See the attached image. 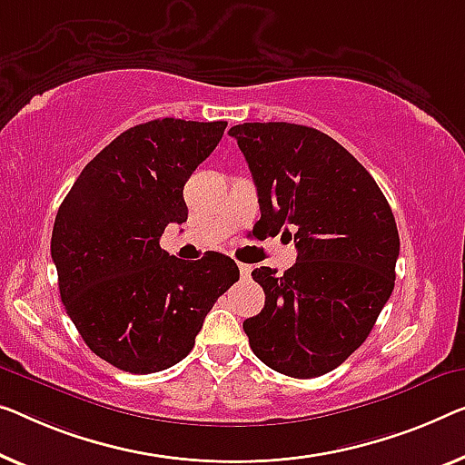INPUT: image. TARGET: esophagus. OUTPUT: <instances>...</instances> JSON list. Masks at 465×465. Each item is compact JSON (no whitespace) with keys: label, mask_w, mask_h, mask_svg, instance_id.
I'll return each instance as SVG.
<instances>
[{"label":"esophagus","mask_w":465,"mask_h":465,"mask_svg":"<svg viewBox=\"0 0 465 465\" xmlns=\"http://www.w3.org/2000/svg\"><path fill=\"white\" fill-rule=\"evenodd\" d=\"M238 269H240V275L244 277H251V272H252V267L251 265H246V262H238Z\"/></svg>","instance_id":"obj_1"}]
</instances>
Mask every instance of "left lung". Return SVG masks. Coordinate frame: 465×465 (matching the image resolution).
Listing matches in <instances>:
<instances>
[{"mask_svg":"<svg viewBox=\"0 0 465 465\" xmlns=\"http://www.w3.org/2000/svg\"><path fill=\"white\" fill-rule=\"evenodd\" d=\"M252 173L261 221L292 238L283 275L259 267L265 307L244 331L262 363L290 378L323 376L365 342L394 288L399 232L382 190L336 140L294 123L230 129Z\"/></svg>","mask_w":465,"mask_h":465,"instance_id":"obj_1","label":"left lung"}]
</instances>
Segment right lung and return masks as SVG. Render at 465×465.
I'll use <instances>...</instances> for the list:
<instances>
[{
  "label": "right lung",
  "instance_id": "obj_1",
  "mask_svg": "<svg viewBox=\"0 0 465 465\" xmlns=\"http://www.w3.org/2000/svg\"><path fill=\"white\" fill-rule=\"evenodd\" d=\"M225 127L135 124L87 163L55 214L60 299L89 349L123 371L154 373L182 361L213 304L238 282L230 256L182 261L158 244L166 225L188 219L183 185Z\"/></svg>",
  "mask_w": 465,
  "mask_h": 465
}]
</instances>
